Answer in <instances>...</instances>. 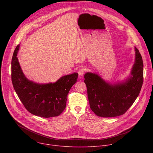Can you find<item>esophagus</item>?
<instances>
[{
    "label": "esophagus",
    "mask_w": 153,
    "mask_h": 153,
    "mask_svg": "<svg viewBox=\"0 0 153 153\" xmlns=\"http://www.w3.org/2000/svg\"><path fill=\"white\" fill-rule=\"evenodd\" d=\"M85 68H82L80 69L78 71V74H79V76L80 77H82V76H84V72H85Z\"/></svg>",
    "instance_id": "34e87169"
}]
</instances>
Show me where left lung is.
I'll list each match as a JSON object with an SVG mask.
<instances>
[{"mask_svg": "<svg viewBox=\"0 0 153 153\" xmlns=\"http://www.w3.org/2000/svg\"><path fill=\"white\" fill-rule=\"evenodd\" d=\"M135 61L131 75L125 81L110 84L97 74L87 72L84 82L90 107L101 117L124 114L140 94L143 82V62L139 50L134 48Z\"/></svg>", "mask_w": 153, "mask_h": 153, "instance_id": "1", "label": "left lung"}]
</instances>
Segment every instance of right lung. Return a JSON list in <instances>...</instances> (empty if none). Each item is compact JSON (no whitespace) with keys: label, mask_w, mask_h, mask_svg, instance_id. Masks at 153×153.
Here are the masks:
<instances>
[{"label":"right lung","mask_w":153,"mask_h":153,"mask_svg":"<svg viewBox=\"0 0 153 153\" xmlns=\"http://www.w3.org/2000/svg\"><path fill=\"white\" fill-rule=\"evenodd\" d=\"M19 48L20 45L16 47L12 59V81L19 98L31 114L43 118L59 116L66 108L68 94L77 82L78 74L64 76L54 83L30 81L24 75L17 57Z\"/></svg>","instance_id":"1"}]
</instances>
